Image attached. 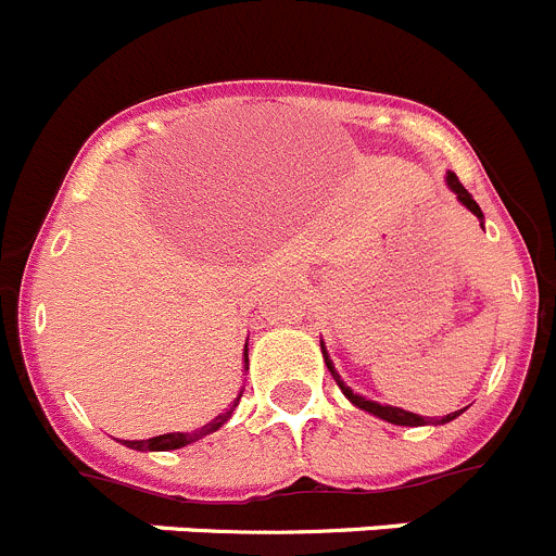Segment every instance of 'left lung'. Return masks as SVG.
<instances>
[{
    "label": "left lung",
    "instance_id": "8db88e82",
    "mask_svg": "<svg viewBox=\"0 0 556 556\" xmlns=\"http://www.w3.org/2000/svg\"><path fill=\"white\" fill-rule=\"evenodd\" d=\"M446 185H450V190L455 192L457 201H460L463 206H466L468 212H471V215H477V217H480V220H485V217H482V208L477 206V201H475V198H471V192H468L466 187H463L460 181H457V176L452 170L446 173ZM480 226H482V223H480ZM319 344H323V341H319ZM323 358H325V366H328V369H330V375H333V380H336V383H339L341 394L348 396V400L353 402L355 407H361V410H366V414H371V416H378V419L389 421V425H402V427L446 425V421H452V419H457V416H460V410H455V414H446V416H441V419H427V416L410 414V410H402V407L380 405V402H375V400H366V396L355 394V391L350 389V386H344V380L339 378V371H336V366H333V361H330V355H328V350H325V344H323Z\"/></svg>",
    "mask_w": 556,
    "mask_h": 556
}]
</instances>
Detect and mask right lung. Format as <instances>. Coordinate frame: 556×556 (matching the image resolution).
<instances>
[{"mask_svg": "<svg viewBox=\"0 0 556 556\" xmlns=\"http://www.w3.org/2000/svg\"><path fill=\"white\" fill-rule=\"evenodd\" d=\"M244 369H248V344H244ZM239 396H242V391H239ZM239 396H237V402H239ZM237 402H233V405L228 407L226 414H220V416H217V419H212V421H208V425H203L201 430L167 432V435L149 438V441H124V444L129 446V450H137V452H170V450H181V446L195 444V441H201V438L208 435V432L220 430V427L226 425L228 419H231Z\"/></svg>", "mask_w": 556, "mask_h": 556, "instance_id": "right-lung-1", "label": "right lung"}]
</instances>
